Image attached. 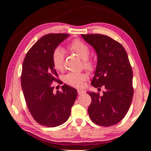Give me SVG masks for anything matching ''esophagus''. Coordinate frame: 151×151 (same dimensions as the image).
I'll return each mask as SVG.
<instances>
[{"label": "esophagus", "mask_w": 151, "mask_h": 151, "mask_svg": "<svg viewBox=\"0 0 151 151\" xmlns=\"http://www.w3.org/2000/svg\"><path fill=\"white\" fill-rule=\"evenodd\" d=\"M84 93H85V91L83 90H80V89H78V93L79 95H82V94H84Z\"/></svg>", "instance_id": "obj_1"}]
</instances>
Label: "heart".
I'll return each mask as SVG.
<instances>
[{
  "instance_id": "b5f03b06",
  "label": "heart",
  "mask_w": 151,
  "mask_h": 151,
  "mask_svg": "<svg viewBox=\"0 0 151 151\" xmlns=\"http://www.w3.org/2000/svg\"><path fill=\"white\" fill-rule=\"evenodd\" d=\"M69 49L71 51L76 53L80 58L82 59L83 66L86 70L91 71L93 70L94 64L91 60L88 58L90 54V49L86 43L80 40H74L71 44L69 45ZM52 63L56 70L61 71L64 66L63 51L61 49L57 48L53 51ZM87 78V76L84 73H70L65 76V82L69 85L76 88H80L83 85L84 82Z\"/></svg>"
}]
</instances>
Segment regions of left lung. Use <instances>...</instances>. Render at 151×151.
I'll use <instances>...</instances> for the list:
<instances>
[{
    "label": "left lung",
    "mask_w": 151,
    "mask_h": 151,
    "mask_svg": "<svg viewBox=\"0 0 151 151\" xmlns=\"http://www.w3.org/2000/svg\"><path fill=\"white\" fill-rule=\"evenodd\" d=\"M81 36L98 56L91 85L106 88L102 96L99 93L87 92L91 98L88 113L96 124L115 125L124 117L133 100V71L127 51L120 43L105 35Z\"/></svg>",
    "instance_id": "8db88e82"
}]
</instances>
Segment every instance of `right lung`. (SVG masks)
Masks as SVG:
<instances>
[{
    "mask_svg": "<svg viewBox=\"0 0 151 151\" xmlns=\"http://www.w3.org/2000/svg\"><path fill=\"white\" fill-rule=\"evenodd\" d=\"M67 34H49L40 38L28 51L21 74V86L27 106L34 119L40 124L55 127L69 119L77 91L67 84L62 91L53 92L52 82L58 73L52 63L53 51L69 37Z\"/></svg>",
    "mask_w": 151,
    "mask_h": 151,
    "instance_id": "right-lung-1",
    "label": "right lung"
}]
</instances>
